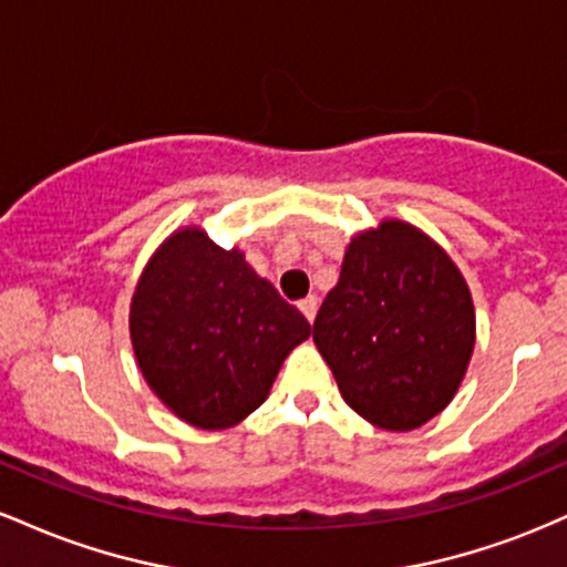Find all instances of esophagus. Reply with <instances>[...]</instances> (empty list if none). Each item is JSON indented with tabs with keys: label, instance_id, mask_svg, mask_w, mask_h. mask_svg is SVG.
Here are the masks:
<instances>
[{
	"label": "esophagus",
	"instance_id": "obj_1",
	"mask_svg": "<svg viewBox=\"0 0 567 567\" xmlns=\"http://www.w3.org/2000/svg\"><path fill=\"white\" fill-rule=\"evenodd\" d=\"M317 306H320V303H317V296H306L303 301H298V309L303 311V317H306V320H309V322H315Z\"/></svg>",
	"mask_w": 567,
	"mask_h": 567
}]
</instances>
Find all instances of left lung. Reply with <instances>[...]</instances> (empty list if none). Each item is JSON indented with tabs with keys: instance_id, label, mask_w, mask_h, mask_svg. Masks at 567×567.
Returning a JSON list of instances; mask_svg holds the SVG:
<instances>
[{
	"instance_id": "obj_1",
	"label": "left lung",
	"mask_w": 567,
	"mask_h": 567,
	"mask_svg": "<svg viewBox=\"0 0 567 567\" xmlns=\"http://www.w3.org/2000/svg\"><path fill=\"white\" fill-rule=\"evenodd\" d=\"M315 343L347 405L373 426L410 432L447 408L474 351L466 279L405 220H383L347 247Z\"/></svg>"
}]
</instances>
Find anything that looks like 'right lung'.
<instances>
[{"label":"right lung","instance_id":"add662e5","mask_svg":"<svg viewBox=\"0 0 567 567\" xmlns=\"http://www.w3.org/2000/svg\"><path fill=\"white\" fill-rule=\"evenodd\" d=\"M311 333L243 252L197 226L159 245L130 303V338L152 392L186 424L229 429L269 396L285 357Z\"/></svg>","mask_w":567,"mask_h":567}]
</instances>
